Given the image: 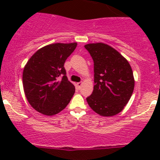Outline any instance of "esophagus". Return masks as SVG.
Masks as SVG:
<instances>
[{
	"label": "esophagus",
	"instance_id": "esophagus-1",
	"mask_svg": "<svg viewBox=\"0 0 160 160\" xmlns=\"http://www.w3.org/2000/svg\"><path fill=\"white\" fill-rule=\"evenodd\" d=\"M81 86H82V83H81V82H80V83H77V88H81Z\"/></svg>",
	"mask_w": 160,
	"mask_h": 160
}]
</instances>
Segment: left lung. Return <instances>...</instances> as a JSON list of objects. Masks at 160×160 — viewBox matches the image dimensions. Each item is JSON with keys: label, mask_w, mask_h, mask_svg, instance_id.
<instances>
[{"label": "left lung", "mask_w": 160, "mask_h": 160, "mask_svg": "<svg viewBox=\"0 0 160 160\" xmlns=\"http://www.w3.org/2000/svg\"><path fill=\"white\" fill-rule=\"evenodd\" d=\"M84 47L94 63L95 84L87 101L99 115H116L123 110L133 93L135 79L132 67L119 52L105 43H89Z\"/></svg>", "instance_id": "8db88e82"}]
</instances>
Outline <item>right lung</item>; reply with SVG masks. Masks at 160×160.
<instances>
[{
	"label": "right lung",
	"instance_id": "obj_1",
	"mask_svg": "<svg viewBox=\"0 0 160 160\" xmlns=\"http://www.w3.org/2000/svg\"><path fill=\"white\" fill-rule=\"evenodd\" d=\"M77 46V42L47 45L35 52L25 64L22 73L24 92L38 112L55 115L70 103L75 87L67 79L63 66Z\"/></svg>",
	"mask_w": 160,
	"mask_h": 160
}]
</instances>
